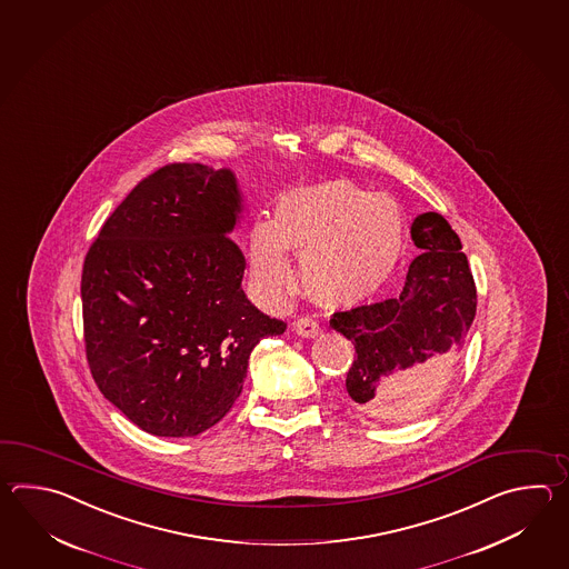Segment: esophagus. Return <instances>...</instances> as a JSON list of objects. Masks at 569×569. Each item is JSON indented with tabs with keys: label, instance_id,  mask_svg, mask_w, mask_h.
I'll list each match as a JSON object with an SVG mask.
<instances>
[{
	"label": "esophagus",
	"instance_id": "1",
	"mask_svg": "<svg viewBox=\"0 0 569 569\" xmlns=\"http://www.w3.org/2000/svg\"><path fill=\"white\" fill-rule=\"evenodd\" d=\"M295 331H297L301 338H317L319 331H321V327H319V323H317L315 319H311V317H301V319L295 321Z\"/></svg>",
	"mask_w": 569,
	"mask_h": 569
}]
</instances>
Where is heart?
Listing matches in <instances>:
<instances>
[{
  "instance_id": "heart-1",
  "label": "heart",
  "mask_w": 569,
  "mask_h": 569,
  "mask_svg": "<svg viewBox=\"0 0 569 569\" xmlns=\"http://www.w3.org/2000/svg\"><path fill=\"white\" fill-rule=\"evenodd\" d=\"M407 243L399 203L350 181L290 189L277 216L250 231V267L258 289L282 299L295 282L289 248L301 254L305 289L327 307H348L385 287Z\"/></svg>"
}]
</instances>
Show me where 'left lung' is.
<instances>
[{"mask_svg":"<svg viewBox=\"0 0 569 569\" xmlns=\"http://www.w3.org/2000/svg\"><path fill=\"white\" fill-rule=\"evenodd\" d=\"M411 238L421 254L399 297L329 319L356 348L346 378L353 407L387 421L417 411L425 390L456 363L476 317L472 272L446 218L436 211L417 216Z\"/></svg>","mask_w":569,"mask_h":569,"instance_id":"1","label":"left lung"}]
</instances>
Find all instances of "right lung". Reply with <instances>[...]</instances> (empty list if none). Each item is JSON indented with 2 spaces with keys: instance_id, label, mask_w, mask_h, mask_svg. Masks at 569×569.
I'll use <instances>...</instances> for the list:
<instances>
[{
  "instance_id": "right-lung-1",
  "label": "right lung",
  "mask_w": 569,
  "mask_h": 569,
  "mask_svg": "<svg viewBox=\"0 0 569 569\" xmlns=\"http://www.w3.org/2000/svg\"><path fill=\"white\" fill-rule=\"evenodd\" d=\"M230 169L167 164L138 182L91 243L81 277L87 362L101 395L158 437H193L240 397L250 353L287 323L242 289Z\"/></svg>"
}]
</instances>
